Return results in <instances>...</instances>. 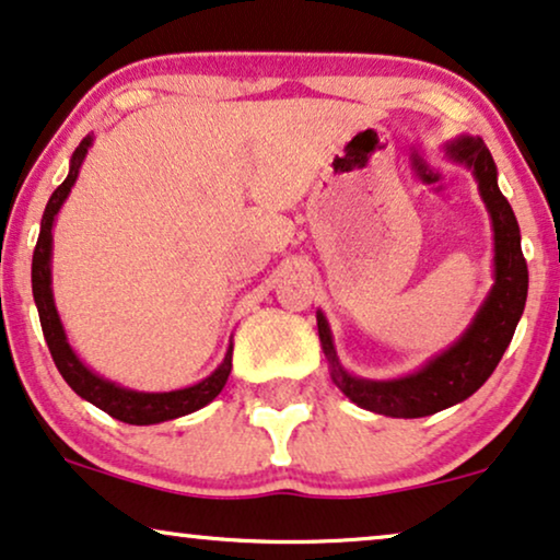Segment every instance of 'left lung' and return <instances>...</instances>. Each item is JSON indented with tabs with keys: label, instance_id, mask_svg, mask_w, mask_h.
Returning a JSON list of instances; mask_svg holds the SVG:
<instances>
[{
	"label": "left lung",
	"instance_id": "obj_1",
	"mask_svg": "<svg viewBox=\"0 0 560 560\" xmlns=\"http://www.w3.org/2000/svg\"><path fill=\"white\" fill-rule=\"evenodd\" d=\"M453 159L474 168L483 205L494 225V268L497 281L489 300L476 315L464 338L430 361L412 376L394 378V382H366L350 376L340 369L335 355L330 327L325 317L317 315V330L323 350L332 366V382L358 407L386 417H428L445 407L458 405L471 397L487 378L494 374L510 346L514 327L523 317L527 300V264L520 248V225L510 202L497 186V166L489 148L479 138H460L448 145Z\"/></svg>",
	"mask_w": 560,
	"mask_h": 560
}]
</instances>
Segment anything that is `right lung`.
<instances>
[{"instance_id": "right-lung-1", "label": "right lung", "mask_w": 560, "mask_h": 560, "mask_svg": "<svg viewBox=\"0 0 560 560\" xmlns=\"http://www.w3.org/2000/svg\"><path fill=\"white\" fill-rule=\"evenodd\" d=\"M89 145H92V136L81 140L71 159V171L66 176V182L50 194L46 212L40 220V235H37L35 250H33V296L37 304V315H40V327L46 335L48 350L54 355L56 369L61 371L66 384L79 394L81 399L92 401L94 407H100L102 412L115 417L119 422L128 424H155L174 420V417L197 412L205 405L218 397L225 386L230 369H233V346H230L222 366L214 371L212 376H207L205 382L189 386V389L178 392H163V394H145V392H130L122 386H115L112 382H104L96 374H92L84 363L79 361L69 342H66L61 319H58L54 294H50V228H54V218L61 210L63 199L69 197L73 182H77L81 163L86 159Z\"/></svg>"}]
</instances>
